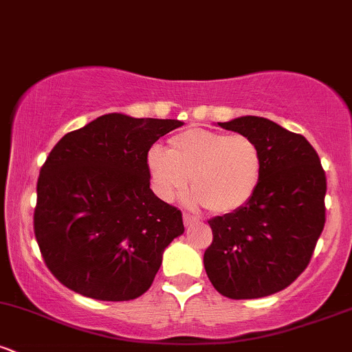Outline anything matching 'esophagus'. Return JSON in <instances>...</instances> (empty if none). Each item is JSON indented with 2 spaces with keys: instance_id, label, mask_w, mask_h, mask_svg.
<instances>
[{
  "instance_id": "obj_1",
  "label": "esophagus",
  "mask_w": 352,
  "mask_h": 352,
  "mask_svg": "<svg viewBox=\"0 0 352 352\" xmlns=\"http://www.w3.org/2000/svg\"><path fill=\"white\" fill-rule=\"evenodd\" d=\"M184 223L185 227H192V225L199 223V218L190 215V213H184Z\"/></svg>"
}]
</instances>
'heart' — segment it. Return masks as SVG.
Wrapping results in <instances>:
<instances>
[{"label": "heart", "instance_id": "b5f03b06", "mask_svg": "<svg viewBox=\"0 0 352 352\" xmlns=\"http://www.w3.org/2000/svg\"><path fill=\"white\" fill-rule=\"evenodd\" d=\"M147 164L162 199L184 195L192 179L199 204L215 213H230L253 197L263 157L248 135L188 129L168 140L167 151L152 147Z\"/></svg>", "mask_w": 352, "mask_h": 352}]
</instances>
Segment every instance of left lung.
I'll list each match as a JSON object with an SVG mask.
<instances>
[{"mask_svg": "<svg viewBox=\"0 0 352 352\" xmlns=\"http://www.w3.org/2000/svg\"><path fill=\"white\" fill-rule=\"evenodd\" d=\"M252 137L263 157L261 179L241 208L208 220L204 265L213 288L232 300L281 292L305 272L326 221V173L301 134L265 117L218 122Z\"/></svg>", "mask_w": 352, "mask_h": 352, "instance_id": "obj_1", "label": "left lung"}]
</instances>
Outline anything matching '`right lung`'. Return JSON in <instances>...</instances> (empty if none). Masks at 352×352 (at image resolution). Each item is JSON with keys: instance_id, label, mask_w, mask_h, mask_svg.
Wrapping results in <instances>:
<instances>
[{"instance_id": "add662e5", "label": "right lung", "mask_w": 352, "mask_h": 352, "mask_svg": "<svg viewBox=\"0 0 352 352\" xmlns=\"http://www.w3.org/2000/svg\"><path fill=\"white\" fill-rule=\"evenodd\" d=\"M182 124L106 114L54 145L39 172L34 235L66 288L100 301L151 288L184 220L151 190L147 155Z\"/></svg>"}]
</instances>
